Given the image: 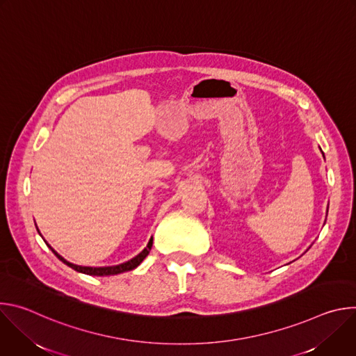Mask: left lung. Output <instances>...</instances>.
<instances>
[{
    "label": "left lung",
    "mask_w": 356,
    "mask_h": 356,
    "mask_svg": "<svg viewBox=\"0 0 356 356\" xmlns=\"http://www.w3.org/2000/svg\"><path fill=\"white\" fill-rule=\"evenodd\" d=\"M323 156H324V155H323Z\"/></svg>",
    "instance_id": "obj_1"
}]
</instances>
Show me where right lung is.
Listing matches in <instances>:
<instances>
[{"label":"right lung","instance_id":"obj_1","mask_svg":"<svg viewBox=\"0 0 356 356\" xmlns=\"http://www.w3.org/2000/svg\"><path fill=\"white\" fill-rule=\"evenodd\" d=\"M38 232H39V231H38ZM152 243H154V238L150 236V239H149L146 248H145L142 252H139L135 258H132V259H129V261H127V262H124V264L115 265V266H101V268H91V266L74 265V264L66 261L63 257H60L59 253H58L52 246H50L49 243H47V246H49L50 249H52V252L58 257V259H60V261H62L63 264H66L69 268H72V269H74V270H77V272H80V273L90 275V276H111V275H118V273H124V272H128V270H134L135 268H138V266L142 264V261L149 255V250L152 249Z\"/></svg>","mask_w":356,"mask_h":356}]
</instances>
